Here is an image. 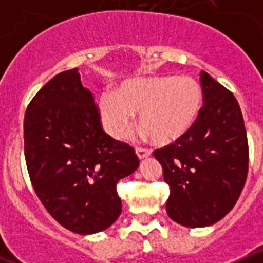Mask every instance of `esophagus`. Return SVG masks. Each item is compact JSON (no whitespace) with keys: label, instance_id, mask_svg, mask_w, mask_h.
I'll return each mask as SVG.
<instances>
[{"label":"esophagus","instance_id":"34e87169","mask_svg":"<svg viewBox=\"0 0 263 263\" xmlns=\"http://www.w3.org/2000/svg\"><path fill=\"white\" fill-rule=\"evenodd\" d=\"M136 153L137 155H138L139 159H145V158H147L148 155L152 154V152H150L148 148H143V147H137Z\"/></svg>","mask_w":263,"mask_h":263}]
</instances>
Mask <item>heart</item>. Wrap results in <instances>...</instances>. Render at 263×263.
<instances>
[{
    "label": "heart",
    "instance_id": "b5f03b06",
    "mask_svg": "<svg viewBox=\"0 0 263 263\" xmlns=\"http://www.w3.org/2000/svg\"><path fill=\"white\" fill-rule=\"evenodd\" d=\"M203 103L200 84L191 76L160 75L124 81L117 93L100 96L97 110L111 138H124L139 111V125L155 142L182 138L196 122Z\"/></svg>",
    "mask_w": 263,
    "mask_h": 263
}]
</instances>
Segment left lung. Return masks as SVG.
<instances>
[{"mask_svg": "<svg viewBox=\"0 0 263 263\" xmlns=\"http://www.w3.org/2000/svg\"><path fill=\"white\" fill-rule=\"evenodd\" d=\"M204 104L194 126L171 145L155 150L170 187L166 211L183 227L220 221L234 206L246 182L249 148L236 97L201 71Z\"/></svg>", "mask_w": 263, "mask_h": 263, "instance_id": "8db88e82", "label": "left lung"}]
</instances>
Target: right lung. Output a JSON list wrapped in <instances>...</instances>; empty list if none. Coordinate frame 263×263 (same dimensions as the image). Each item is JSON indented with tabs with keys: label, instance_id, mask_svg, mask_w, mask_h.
Masks as SVG:
<instances>
[{
	"label": "right lung",
	"instance_id": "obj_1",
	"mask_svg": "<svg viewBox=\"0 0 263 263\" xmlns=\"http://www.w3.org/2000/svg\"><path fill=\"white\" fill-rule=\"evenodd\" d=\"M25 158L39 200L78 234L105 231L122 208L118 180L139 166L134 148L111 138L78 68L53 76L34 96L23 121Z\"/></svg>",
	"mask_w": 263,
	"mask_h": 263
}]
</instances>
